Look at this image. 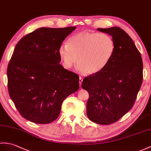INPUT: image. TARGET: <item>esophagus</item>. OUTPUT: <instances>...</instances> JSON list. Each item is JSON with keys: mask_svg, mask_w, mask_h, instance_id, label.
Wrapping results in <instances>:
<instances>
[{"mask_svg": "<svg viewBox=\"0 0 151 151\" xmlns=\"http://www.w3.org/2000/svg\"><path fill=\"white\" fill-rule=\"evenodd\" d=\"M82 82H83V78H82V77H80V78H79V83H80V86H81Z\"/></svg>", "mask_w": 151, "mask_h": 151, "instance_id": "obj_1", "label": "esophagus"}]
</instances>
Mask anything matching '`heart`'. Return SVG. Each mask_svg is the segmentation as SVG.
<instances>
[{
  "mask_svg": "<svg viewBox=\"0 0 151 151\" xmlns=\"http://www.w3.org/2000/svg\"><path fill=\"white\" fill-rule=\"evenodd\" d=\"M114 50V42L110 35L83 31L70 38L68 44H62L58 54L66 69L71 68L78 58V69L94 75L106 67Z\"/></svg>",
  "mask_w": 151,
  "mask_h": 151,
  "instance_id": "b5f03b06",
  "label": "heart"
}]
</instances>
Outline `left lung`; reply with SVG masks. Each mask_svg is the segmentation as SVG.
Returning a JSON list of instances; mask_svg holds the SVG:
<instances>
[{
    "label": "left lung",
    "instance_id": "obj_1",
    "mask_svg": "<svg viewBox=\"0 0 151 151\" xmlns=\"http://www.w3.org/2000/svg\"><path fill=\"white\" fill-rule=\"evenodd\" d=\"M97 29L112 36L114 52L103 70L83 79L82 87L89 93L87 117L96 124L109 125L133 107L143 81V62L139 51L124 30L118 27Z\"/></svg>",
    "mask_w": 151,
    "mask_h": 151
}]
</instances>
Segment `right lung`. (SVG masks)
I'll list each match as a JSON object with an SVG mask.
<instances>
[{
    "label": "right lung",
    "mask_w": 151,
    "mask_h": 151,
    "mask_svg": "<svg viewBox=\"0 0 151 151\" xmlns=\"http://www.w3.org/2000/svg\"><path fill=\"white\" fill-rule=\"evenodd\" d=\"M76 27H40L17 43L8 64L9 96L23 118L50 124L66 98L79 89V76L59 63L58 49Z\"/></svg>",
    "instance_id": "right-lung-1"
}]
</instances>
